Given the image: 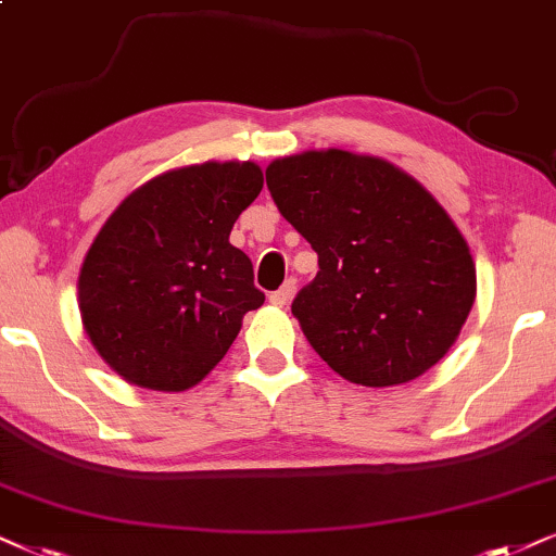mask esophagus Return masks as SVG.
<instances>
[{
  "label": "esophagus",
  "mask_w": 556,
  "mask_h": 556,
  "mask_svg": "<svg viewBox=\"0 0 556 556\" xmlns=\"http://www.w3.org/2000/svg\"><path fill=\"white\" fill-rule=\"evenodd\" d=\"M292 294H294V279H287V282L279 287V290H274L271 294H269V300H271V305H279V307H285L287 302L292 300Z\"/></svg>",
  "instance_id": "34e87169"
}]
</instances>
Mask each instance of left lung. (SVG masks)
<instances>
[{
    "label": "left lung",
    "instance_id": "left-lung-1",
    "mask_svg": "<svg viewBox=\"0 0 556 556\" xmlns=\"http://www.w3.org/2000/svg\"><path fill=\"white\" fill-rule=\"evenodd\" d=\"M266 187L318 254L292 315L330 369L390 388L452 349L477 277L465 236L431 192L388 161L339 149L271 161Z\"/></svg>",
    "mask_w": 556,
    "mask_h": 556
}]
</instances>
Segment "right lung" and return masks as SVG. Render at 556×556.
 I'll list each match as a JSON object with an SVG mask.
<instances>
[{
  "label": "right lung",
  "mask_w": 556,
  "mask_h": 556,
  "mask_svg": "<svg viewBox=\"0 0 556 556\" xmlns=\"http://www.w3.org/2000/svg\"><path fill=\"white\" fill-rule=\"evenodd\" d=\"M264 187L262 168L185 166L146 181L110 215L79 274L94 349L138 388H194L264 305L251 258L228 241Z\"/></svg>",
  "instance_id": "obj_1"
}]
</instances>
